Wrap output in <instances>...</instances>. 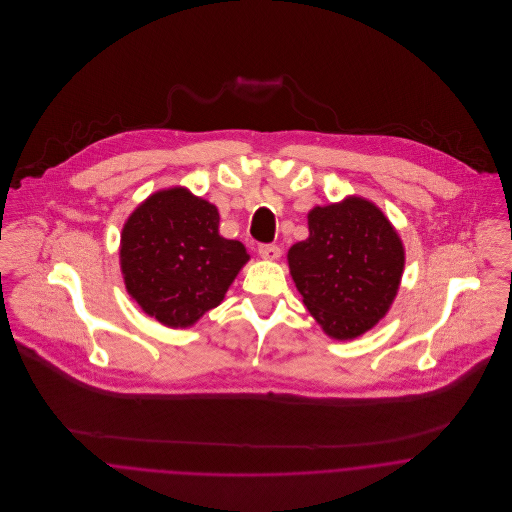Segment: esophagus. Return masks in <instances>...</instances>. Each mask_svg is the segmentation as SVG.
Instances as JSON below:
<instances>
[{
	"label": "esophagus",
	"mask_w": 512,
	"mask_h": 512,
	"mask_svg": "<svg viewBox=\"0 0 512 512\" xmlns=\"http://www.w3.org/2000/svg\"><path fill=\"white\" fill-rule=\"evenodd\" d=\"M258 254L264 258V260H278L282 256V250L280 246L276 244H260L258 246Z\"/></svg>",
	"instance_id": "1"
}]
</instances>
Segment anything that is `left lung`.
<instances>
[{"instance_id":"left-lung-1","label":"left lung","mask_w":512,"mask_h":512,"mask_svg":"<svg viewBox=\"0 0 512 512\" xmlns=\"http://www.w3.org/2000/svg\"><path fill=\"white\" fill-rule=\"evenodd\" d=\"M309 238L288 252L307 311L335 339L372 329L394 301L404 248L378 207L359 197L309 213Z\"/></svg>"}]
</instances>
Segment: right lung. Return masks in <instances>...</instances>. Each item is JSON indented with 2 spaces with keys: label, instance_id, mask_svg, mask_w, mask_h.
<instances>
[{
  "label": "right lung",
  "instance_id": "obj_1",
  "mask_svg": "<svg viewBox=\"0 0 512 512\" xmlns=\"http://www.w3.org/2000/svg\"><path fill=\"white\" fill-rule=\"evenodd\" d=\"M128 293L167 327H189L217 307L248 252L219 234V211L187 189L151 195L122 230Z\"/></svg>",
  "mask_w": 512,
  "mask_h": 512
}]
</instances>
